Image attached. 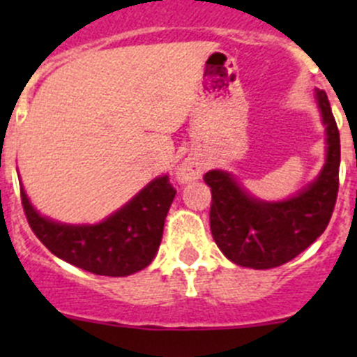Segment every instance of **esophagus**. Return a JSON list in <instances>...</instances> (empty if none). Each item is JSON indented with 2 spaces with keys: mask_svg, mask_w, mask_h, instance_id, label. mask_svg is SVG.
Returning a JSON list of instances; mask_svg holds the SVG:
<instances>
[{
  "mask_svg": "<svg viewBox=\"0 0 357 357\" xmlns=\"http://www.w3.org/2000/svg\"><path fill=\"white\" fill-rule=\"evenodd\" d=\"M205 165L204 162L199 160V158H186L181 164L178 171V178L181 181H192V179H199L204 172Z\"/></svg>",
  "mask_w": 357,
  "mask_h": 357,
  "instance_id": "obj_1",
  "label": "esophagus"
}]
</instances>
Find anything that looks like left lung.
Segmentation results:
<instances>
[{
  "mask_svg": "<svg viewBox=\"0 0 357 357\" xmlns=\"http://www.w3.org/2000/svg\"><path fill=\"white\" fill-rule=\"evenodd\" d=\"M326 124L328 155L321 174L290 200L268 204L248 197L228 172L208 171L211 231L222 254L238 266L269 269L297 257L321 236L338 195L340 135L325 91H316Z\"/></svg>",
  "mask_w": 357,
  "mask_h": 357,
  "instance_id": "left-lung-1",
  "label": "left lung"
}]
</instances>
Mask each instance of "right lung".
I'll return each instance as SVG.
<instances>
[{"instance_id":"1","label":"right lung","mask_w":357,"mask_h":357,"mask_svg":"<svg viewBox=\"0 0 357 357\" xmlns=\"http://www.w3.org/2000/svg\"><path fill=\"white\" fill-rule=\"evenodd\" d=\"M174 195L169 176H162L100 225L70 226L41 218L20 188L24 214L39 242L68 264L102 276H128L152 262Z\"/></svg>"}]
</instances>
